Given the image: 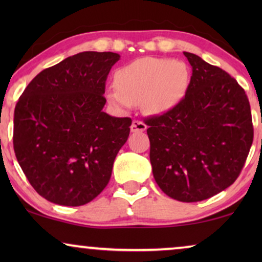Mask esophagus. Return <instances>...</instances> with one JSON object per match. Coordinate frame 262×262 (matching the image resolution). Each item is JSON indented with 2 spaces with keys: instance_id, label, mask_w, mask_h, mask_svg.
Returning <instances> with one entry per match:
<instances>
[{
  "instance_id": "1",
  "label": "esophagus",
  "mask_w": 262,
  "mask_h": 262,
  "mask_svg": "<svg viewBox=\"0 0 262 262\" xmlns=\"http://www.w3.org/2000/svg\"><path fill=\"white\" fill-rule=\"evenodd\" d=\"M146 130V125L141 120H134L131 125V132H143Z\"/></svg>"
}]
</instances>
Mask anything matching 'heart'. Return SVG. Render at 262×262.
I'll return each instance as SVG.
<instances>
[{
	"instance_id": "1",
	"label": "heart",
	"mask_w": 262,
	"mask_h": 262,
	"mask_svg": "<svg viewBox=\"0 0 262 262\" xmlns=\"http://www.w3.org/2000/svg\"><path fill=\"white\" fill-rule=\"evenodd\" d=\"M189 78V69L182 60L145 57L116 71V88L107 89L106 99L120 110L141 103L144 112L162 114L185 98Z\"/></svg>"
}]
</instances>
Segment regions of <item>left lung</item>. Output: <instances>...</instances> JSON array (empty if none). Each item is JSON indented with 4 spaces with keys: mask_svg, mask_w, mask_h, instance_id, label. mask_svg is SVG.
Instances as JSON below:
<instances>
[{
    "mask_svg": "<svg viewBox=\"0 0 262 262\" xmlns=\"http://www.w3.org/2000/svg\"><path fill=\"white\" fill-rule=\"evenodd\" d=\"M184 55L192 67L185 98L145 124L157 185L170 198L194 203L234 184L254 131L248 98L237 81L194 53Z\"/></svg>",
    "mask_w": 262,
    "mask_h": 262,
    "instance_id": "8db88e82",
    "label": "left lung"
}]
</instances>
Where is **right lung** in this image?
<instances>
[{
    "label": "right lung",
    "mask_w": 262,
    "mask_h": 262,
    "mask_svg": "<svg viewBox=\"0 0 262 262\" xmlns=\"http://www.w3.org/2000/svg\"><path fill=\"white\" fill-rule=\"evenodd\" d=\"M114 52L85 51L42 70L14 111V151L33 188L49 202L81 206L108 184L132 120L102 108Z\"/></svg>",
    "instance_id": "obj_1"
}]
</instances>
